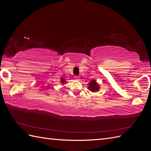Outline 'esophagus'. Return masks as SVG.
<instances>
[{
	"instance_id": "34e87169",
	"label": "esophagus",
	"mask_w": 151,
	"mask_h": 151,
	"mask_svg": "<svg viewBox=\"0 0 151 151\" xmlns=\"http://www.w3.org/2000/svg\"><path fill=\"white\" fill-rule=\"evenodd\" d=\"M75 79L77 80V81H79L80 80L79 77V76H75Z\"/></svg>"
}]
</instances>
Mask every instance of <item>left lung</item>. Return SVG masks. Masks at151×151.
Segmentation results:
<instances>
[{
	"instance_id": "obj_1",
	"label": "left lung",
	"mask_w": 151,
	"mask_h": 151,
	"mask_svg": "<svg viewBox=\"0 0 151 151\" xmlns=\"http://www.w3.org/2000/svg\"><path fill=\"white\" fill-rule=\"evenodd\" d=\"M88 89L93 93H95L98 91L100 89V86L96 82V80L93 79L88 83Z\"/></svg>"
}]
</instances>
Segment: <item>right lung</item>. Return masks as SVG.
Instances as JSON below:
<instances>
[{
  "mask_svg": "<svg viewBox=\"0 0 151 151\" xmlns=\"http://www.w3.org/2000/svg\"><path fill=\"white\" fill-rule=\"evenodd\" d=\"M60 83L62 84H65L67 82L65 81V79H63V77H61L60 78Z\"/></svg>",
  "mask_w": 151,
  "mask_h": 151,
  "instance_id": "right-lung-1",
  "label": "right lung"
}]
</instances>
